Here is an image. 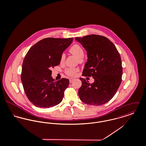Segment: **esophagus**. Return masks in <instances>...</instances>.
Listing matches in <instances>:
<instances>
[{
	"mask_svg": "<svg viewBox=\"0 0 146 146\" xmlns=\"http://www.w3.org/2000/svg\"><path fill=\"white\" fill-rule=\"evenodd\" d=\"M74 80V78H70L69 79V80H70V83H72V82H73V80Z\"/></svg>",
	"mask_w": 146,
	"mask_h": 146,
	"instance_id": "34e87169",
	"label": "esophagus"
}]
</instances>
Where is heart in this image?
Masks as SVG:
<instances>
[{"label":"heart","mask_w":146,"mask_h":146,"mask_svg":"<svg viewBox=\"0 0 146 146\" xmlns=\"http://www.w3.org/2000/svg\"><path fill=\"white\" fill-rule=\"evenodd\" d=\"M70 52L76 56L78 58H79V61L80 62L83 61L84 52L83 48L79 44H75L73 45L70 48ZM65 59V54L62 53L61 56V62H63ZM79 70L78 68L76 67H70L68 68L65 70V73L70 76H75L78 72H79Z\"/></svg>","instance_id":"obj_1"}]
</instances>
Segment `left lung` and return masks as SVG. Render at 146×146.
I'll return each instance as SVG.
<instances>
[{"label":"left lung","mask_w":146,"mask_h":146,"mask_svg":"<svg viewBox=\"0 0 146 146\" xmlns=\"http://www.w3.org/2000/svg\"><path fill=\"white\" fill-rule=\"evenodd\" d=\"M75 40L83 45L88 57L82 75L94 79V82L90 84L80 78L82 85L79 96L86 104H105L115 96L122 81L120 54L115 45L105 36L92 34L82 38L76 37Z\"/></svg>","instance_id":"left-lung-1"}]
</instances>
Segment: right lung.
<instances>
[{"label": "right lung", "mask_w": 146, "mask_h": 146, "mask_svg": "<svg viewBox=\"0 0 146 146\" xmlns=\"http://www.w3.org/2000/svg\"><path fill=\"white\" fill-rule=\"evenodd\" d=\"M73 38L43 39L32 46L26 54L21 78L25 94L35 106L49 108L60 104L69 80L62 78L56 82L51 68L58 66L62 52Z\"/></svg>", "instance_id": "right-lung-1"}]
</instances>
